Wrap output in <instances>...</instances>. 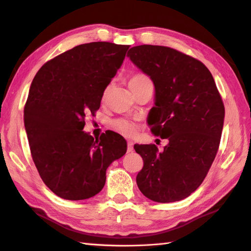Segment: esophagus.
<instances>
[{"label":"esophagus","instance_id":"34e87169","mask_svg":"<svg viewBox=\"0 0 251 251\" xmlns=\"http://www.w3.org/2000/svg\"><path fill=\"white\" fill-rule=\"evenodd\" d=\"M126 151H127V152H132V151H133V142H132V141H127Z\"/></svg>","mask_w":251,"mask_h":251}]
</instances>
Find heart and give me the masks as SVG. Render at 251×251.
Here are the masks:
<instances>
[{
    "label": "heart",
    "instance_id": "b5f03b06",
    "mask_svg": "<svg viewBox=\"0 0 251 251\" xmlns=\"http://www.w3.org/2000/svg\"><path fill=\"white\" fill-rule=\"evenodd\" d=\"M148 78L149 77L144 74H135L130 78L129 85H130V86H132V85H134L136 83H140L142 81H145V79H148ZM107 91H108V87L106 88V92ZM112 126L115 127L116 130L121 132L122 134H125L126 136L133 135L134 132H135L134 125L132 124V122L126 120V119H117V120H115L112 122Z\"/></svg>",
    "mask_w": 251,
    "mask_h": 251
}]
</instances>
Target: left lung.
Segmentation results:
<instances>
[{
  "instance_id": "left-lung-1",
  "label": "left lung",
  "mask_w": 251,
  "mask_h": 251,
  "mask_svg": "<svg viewBox=\"0 0 251 251\" xmlns=\"http://www.w3.org/2000/svg\"><path fill=\"white\" fill-rule=\"evenodd\" d=\"M127 58L155 85L151 131L169 143L134 145L143 158L140 191L159 203L180 201L206 177L220 146L225 108L211 72L201 61L164 46L131 48Z\"/></svg>"
}]
</instances>
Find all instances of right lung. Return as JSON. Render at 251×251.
I'll return each instance as SVG.
<instances>
[{"label":"right lung","instance_id":"obj_1","mask_svg":"<svg viewBox=\"0 0 251 251\" xmlns=\"http://www.w3.org/2000/svg\"><path fill=\"white\" fill-rule=\"evenodd\" d=\"M129 47L106 41L76 46L42 65L31 83L24 108L31 157L42 181L62 199L96 196L108 166L126 152L118 133L94 139L83 129Z\"/></svg>","mask_w":251,"mask_h":251}]
</instances>
